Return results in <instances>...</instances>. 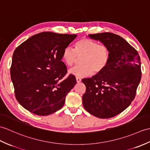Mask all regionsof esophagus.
<instances>
[{
    "mask_svg": "<svg viewBox=\"0 0 150 150\" xmlns=\"http://www.w3.org/2000/svg\"><path fill=\"white\" fill-rule=\"evenodd\" d=\"M76 81L77 82H81V79L79 77H76Z\"/></svg>",
    "mask_w": 150,
    "mask_h": 150,
    "instance_id": "obj_1",
    "label": "esophagus"
}]
</instances>
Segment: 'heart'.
<instances>
[{
  "label": "heart",
  "mask_w": 150,
  "mask_h": 150,
  "mask_svg": "<svg viewBox=\"0 0 150 150\" xmlns=\"http://www.w3.org/2000/svg\"><path fill=\"white\" fill-rule=\"evenodd\" d=\"M81 57L82 64L71 69L69 73L78 77H86L93 74H100L106 68L110 61V51L107 45L83 38L75 43L74 50L67 47L62 53V60L70 67Z\"/></svg>",
  "instance_id": "1"
}]
</instances>
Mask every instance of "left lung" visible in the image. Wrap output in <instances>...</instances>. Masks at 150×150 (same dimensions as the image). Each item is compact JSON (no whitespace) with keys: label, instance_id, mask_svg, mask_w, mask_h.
I'll return each instance as SVG.
<instances>
[{"label":"left lung","instance_id":"obj_1","mask_svg":"<svg viewBox=\"0 0 150 150\" xmlns=\"http://www.w3.org/2000/svg\"><path fill=\"white\" fill-rule=\"evenodd\" d=\"M109 48L110 59L106 68L91 78L83 79L84 109L97 117H112L129 106L141 81V59L137 51L123 38L102 33L88 36Z\"/></svg>","mask_w":150,"mask_h":150}]
</instances>
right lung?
I'll use <instances>...</instances> for the list:
<instances>
[{"label":"right lung","mask_w":150,"mask_h":150,"mask_svg":"<svg viewBox=\"0 0 150 150\" xmlns=\"http://www.w3.org/2000/svg\"><path fill=\"white\" fill-rule=\"evenodd\" d=\"M76 34L43 32L29 38L14 52L10 74L16 98L27 110L47 116L64 105L76 83L74 75L62 80L67 68L62 53Z\"/></svg>","instance_id":"obj_1"}]
</instances>
